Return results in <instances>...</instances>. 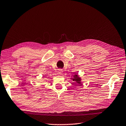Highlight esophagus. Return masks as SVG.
I'll list each match as a JSON object with an SVG mask.
<instances>
[{
  "mask_svg": "<svg viewBox=\"0 0 126 126\" xmlns=\"http://www.w3.org/2000/svg\"><path fill=\"white\" fill-rule=\"evenodd\" d=\"M58 74H59V75H61V74H63V71H62V69H59L58 70Z\"/></svg>",
  "mask_w": 126,
  "mask_h": 126,
  "instance_id": "1",
  "label": "esophagus"
}]
</instances>
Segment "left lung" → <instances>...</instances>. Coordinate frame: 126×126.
<instances>
[{"mask_svg": "<svg viewBox=\"0 0 126 126\" xmlns=\"http://www.w3.org/2000/svg\"><path fill=\"white\" fill-rule=\"evenodd\" d=\"M70 79H72L74 82H75V83H76V84L79 85L81 84V78L78 75V74H75V75H74L73 78Z\"/></svg>", "mask_w": 126, "mask_h": 126, "instance_id": "1", "label": "left lung"}]
</instances>
